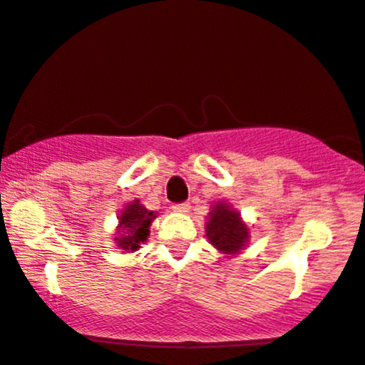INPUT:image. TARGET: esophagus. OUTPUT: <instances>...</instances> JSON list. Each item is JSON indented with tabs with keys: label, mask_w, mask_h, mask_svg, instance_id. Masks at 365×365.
Instances as JSON below:
<instances>
[{
	"label": "esophagus",
	"mask_w": 365,
	"mask_h": 365,
	"mask_svg": "<svg viewBox=\"0 0 365 365\" xmlns=\"http://www.w3.org/2000/svg\"><path fill=\"white\" fill-rule=\"evenodd\" d=\"M188 209H190V204H188V202H180V204H175V206H173L175 212H188Z\"/></svg>",
	"instance_id": "1"
}]
</instances>
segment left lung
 <instances>
[{"instance_id": "obj_1", "label": "left lung", "mask_w": 365, "mask_h": 365, "mask_svg": "<svg viewBox=\"0 0 365 365\" xmlns=\"http://www.w3.org/2000/svg\"><path fill=\"white\" fill-rule=\"evenodd\" d=\"M206 235L221 254L237 255L249 242V226L228 202H216L209 212Z\"/></svg>"}]
</instances>
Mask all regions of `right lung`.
<instances>
[{
  "label": "right lung",
  "mask_w": 365,
  "mask_h": 365,
  "mask_svg": "<svg viewBox=\"0 0 365 365\" xmlns=\"http://www.w3.org/2000/svg\"><path fill=\"white\" fill-rule=\"evenodd\" d=\"M156 217V212L145 209L139 200H133L121 211L118 217L115 244L121 252H135L140 244L148 240L149 226Z\"/></svg>",
  "instance_id": "obj_1"
}]
</instances>
